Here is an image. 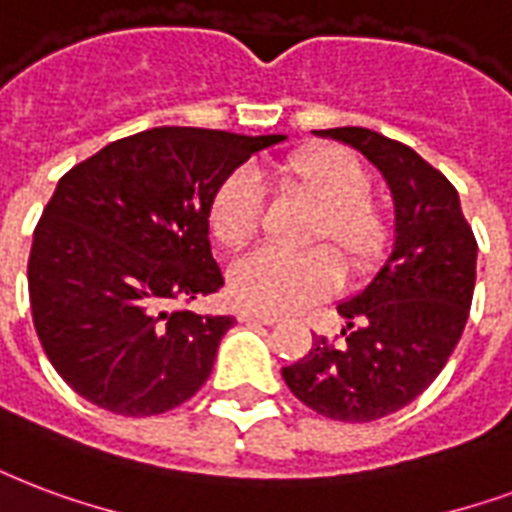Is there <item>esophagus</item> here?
I'll use <instances>...</instances> for the list:
<instances>
[{
    "mask_svg": "<svg viewBox=\"0 0 512 512\" xmlns=\"http://www.w3.org/2000/svg\"><path fill=\"white\" fill-rule=\"evenodd\" d=\"M239 322H257V325H276L271 314H257V311H239Z\"/></svg>",
    "mask_w": 512,
    "mask_h": 512,
    "instance_id": "obj_1",
    "label": "esophagus"
}]
</instances>
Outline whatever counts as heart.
I'll list each match as a JSON object with an SVG mask.
<instances>
[{"mask_svg":"<svg viewBox=\"0 0 512 512\" xmlns=\"http://www.w3.org/2000/svg\"><path fill=\"white\" fill-rule=\"evenodd\" d=\"M276 185L287 198L317 206L306 252L260 249L230 268L233 300L263 314H290L330 298L341 287L344 263L354 279L376 273L392 252L395 222L370 198L368 166L343 147L317 144L292 152L276 166ZM265 225V193L247 171L222 179L209 201V228L225 249H241Z\"/></svg>","mask_w":512,"mask_h":512,"instance_id":"obj_1","label":"heart"}]
</instances>
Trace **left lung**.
<instances>
[{"label":"left lung","instance_id":"left-lung-1","mask_svg":"<svg viewBox=\"0 0 512 512\" xmlns=\"http://www.w3.org/2000/svg\"><path fill=\"white\" fill-rule=\"evenodd\" d=\"M317 136L357 147L384 174L395 247L373 282L338 306L346 343L317 335L282 376L311 411L362 424L405 408L446 368L473 303L478 241L456 187L408 144L360 126Z\"/></svg>","mask_w":512,"mask_h":512}]
</instances>
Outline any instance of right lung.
Returning <instances> with one entry per match:
<instances>
[{
  "instance_id": "add662e5",
  "label": "right lung",
  "mask_w": 512,
  "mask_h": 512,
  "mask_svg": "<svg viewBox=\"0 0 512 512\" xmlns=\"http://www.w3.org/2000/svg\"><path fill=\"white\" fill-rule=\"evenodd\" d=\"M284 136L161 126L107 144L58 179L34 228L29 300L58 376L120 416L177 408L206 384L236 319L187 311L225 284L209 201Z\"/></svg>"
}]
</instances>
